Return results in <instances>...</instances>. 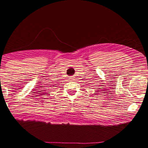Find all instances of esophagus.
<instances>
[{
	"instance_id": "1",
	"label": "esophagus",
	"mask_w": 148,
	"mask_h": 148,
	"mask_svg": "<svg viewBox=\"0 0 148 148\" xmlns=\"http://www.w3.org/2000/svg\"><path fill=\"white\" fill-rule=\"evenodd\" d=\"M70 80H74V77H73V76H71V77H70Z\"/></svg>"
}]
</instances>
